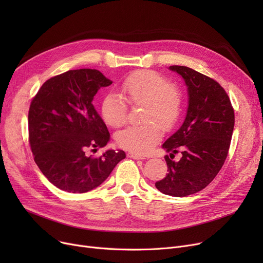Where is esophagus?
I'll return each mask as SVG.
<instances>
[{"label":"esophagus","instance_id":"34e87169","mask_svg":"<svg viewBox=\"0 0 263 263\" xmlns=\"http://www.w3.org/2000/svg\"><path fill=\"white\" fill-rule=\"evenodd\" d=\"M128 157L131 158V159H134V160H143V159H144L143 156L134 154V153H129V154H128Z\"/></svg>","mask_w":263,"mask_h":263}]
</instances>
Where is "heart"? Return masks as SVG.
Listing matches in <instances>:
<instances>
[{
    "mask_svg": "<svg viewBox=\"0 0 263 263\" xmlns=\"http://www.w3.org/2000/svg\"><path fill=\"white\" fill-rule=\"evenodd\" d=\"M121 93L130 104L143 105V121L139 127H129L116 134L117 144L135 154H146L157 145L164 130L177 123L182 109L180 88L160 73L140 70L129 76L120 86ZM104 122L112 128H120L126 122L127 105L116 93L106 95L101 103Z\"/></svg>",
    "mask_w": 263,
    "mask_h": 263,
    "instance_id": "1",
    "label": "heart"
}]
</instances>
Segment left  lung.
<instances>
[{"label": "left lung", "mask_w": 263, "mask_h": 263, "mask_svg": "<svg viewBox=\"0 0 263 263\" xmlns=\"http://www.w3.org/2000/svg\"><path fill=\"white\" fill-rule=\"evenodd\" d=\"M187 87L186 116L162 147L170 153L182 149V158L173 161L165 157L168 174L156 182L165 195L184 197L203 190L222 168L227 158L234 112L225 89L213 79L185 66H171Z\"/></svg>", "instance_id": "left-lung-1"}]
</instances>
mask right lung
<instances>
[{"instance_id": "add662e5", "label": "right lung", "mask_w": 263, "mask_h": 263, "mask_svg": "<svg viewBox=\"0 0 263 263\" xmlns=\"http://www.w3.org/2000/svg\"><path fill=\"white\" fill-rule=\"evenodd\" d=\"M96 69L69 70L46 81L31 102L29 140L37 166L57 187L86 193L99 186L126 158L107 149L100 158L86 150L102 148L109 133L92 100L101 87L112 84Z\"/></svg>"}]
</instances>
